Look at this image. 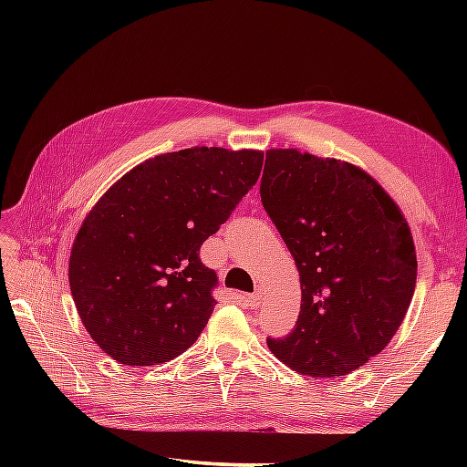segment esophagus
I'll return each instance as SVG.
<instances>
[{
	"label": "esophagus",
	"mask_w": 467,
	"mask_h": 467,
	"mask_svg": "<svg viewBox=\"0 0 467 467\" xmlns=\"http://www.w3.org/2000/svg\"><path fill=\"white\" fill-rule=\"evenodd\" d=\"M243 298H244V303L251 306V309H257L259 303H262V290L253 292V295H244Z\"/></svg>",
	"instance_id": "esophagus-1"
}]
</instances>
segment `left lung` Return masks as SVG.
Segmentation results:
<instances>
[{"label": "left lung", "mask_w": 467, "mask_h": 467, "mask_svg": "<svg viewBox=\"0 0 467 467\" xmlns=\"http://www.w3.org/2000/svg\"><path fill=\"white\" fill-rule=\"evenodd\" d=\"M259 193L303 292L292 334L267 346L296 373H352L389 344L416 288L400 205L354 164L295 148L267 150Z\"/></svg>", "instance_id": "left-lung-1"}]
</instances>
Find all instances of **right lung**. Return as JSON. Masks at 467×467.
Listing matches in <instances>:
<instances>
[{"instance_id": "right-lung-1", "label": "right lung", "mask_w": 467, "mask_h": 467, "mask_svg": "<svg viewBox=\"0 0 467 467\" xmlns=\"http://www.w3.org/2000/svg\"><path fill=\"white\" fill-rule=\"evenodd\" d=\"M259 150L187 148L107 189L76 234L69 288L94 344L128 367L169 362L208 323L218 275L200 247L262 172Z\"/></svg>"}]
</instances>
